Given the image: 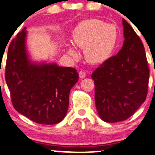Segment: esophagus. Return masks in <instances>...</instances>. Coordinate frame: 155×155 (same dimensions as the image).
<instances>
[{
	"label": "esophagus",
	"mask_w": 155,
	"mask_h": 155,
	"mask_svg": "<svg viewBox=\"0 0 155 155\" xmlns=\"http://www.w3.org/2000/svg\"><path fill=\"white\" fill-rule=\"evenodd\" d=\"M79 75L80 79H83V78L86 77V72H85L84 71H80V72H79Z\"/></svg>",
	"instance_id": "34e87169"
}]
</instances>
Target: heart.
Instances as JSON below:
<instances>
[{
    "instance_id": "heart-1",
    "label": "heart",
    "mask_w": 155,
    "mask_h": 155,
    "mask_svg": "<svg viewBox=\"0 0 155 155\" xmlns=\"http://www.w3.org/2000/svg\"><path fill=\"white\" fill-rule=\"evenodd\" d=\"M75 44L84 48L86 60L90 63L100 64L112 55L118 41V31L113 25H107L99 19L83 21L75 28L72 32ZM68 53L77 58L74 47L70 46Z\"/></svg>"
}]
</instances>
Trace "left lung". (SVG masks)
Returning <instances> with one entry per match:
<instances>
[{
    "label": "left lung",
    "instance_id": "left-lung-1",
    "mask_svg": "<svg viewBox=\"0 0 155 155\" xmlns=\"http://www.w3.org/2000/svg\"><path fill=\"white\" fill-rule=\"evenodd\" d=\"M124 45L117 55L95 69V103L105 122L116 123L131 117L145 101L148 91L149 68L139 36L123 19Z\"/></svg>",
    "mask_w": 155,
    "mask_h": 155
}]
</instances>
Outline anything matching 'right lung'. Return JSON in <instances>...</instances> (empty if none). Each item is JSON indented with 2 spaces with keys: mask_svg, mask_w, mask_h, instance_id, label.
I'll list each match as a JSON object with an SVG mask.
<instances>
[{
  "mask_svg": "<svg viewBox=\"0 0 155 155\" xmlns=\"http://www.w3.org/2000/svg\"><path fill=\"white\" fill-rule=\"evenodd\" d=\"M26 28L11 41L5 67V80L13 107L40 124H55L67 113L71 89L79 79L74 68L56 64H35L25 48Z\"/></svg>",
  "mask_w": 155,
  "mask_h": 155,
  "instance_id": "add662e5",
  "label": "right lung"
}]
</instances>
